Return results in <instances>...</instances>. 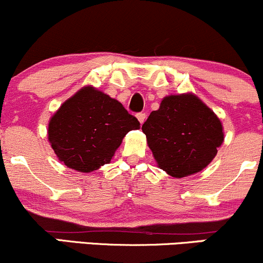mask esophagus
<instances>
[{
    "instance_id": "esophagus-1",
    "label": "esophagus",
    "mask_w": 263,
    "mask_h": 263,
    "mask_svg": "<svg viewBox=\"0 0 263 263\" xmlns=\"http://www.w3.org/2000/svg\"><path fill=\"white\" fill-rule=\"evenodd\" d=\"M136 116H137V119H138V121H140V123H143L144 120H146V114H144V112H138L137 115H136Z\"/></svg>"
}]
</instances>
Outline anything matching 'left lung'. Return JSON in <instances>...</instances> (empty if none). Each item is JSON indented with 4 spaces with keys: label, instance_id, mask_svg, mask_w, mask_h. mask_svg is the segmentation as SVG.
Returning <instances> with one entry per match:
<instances>
[{
    "label": "left lung",
    "instance_id": "left-lung-1",
    "mask_svg": "<svg viewBox=\"0 0 263 263\" xmlns=\"http://www.w3.org/2000/svg\"><path fill=\"white\" fill-rule=\"evenodd\" d=\"M142 131L159 167L176 178L204 170L224 141L220 120L192 93L163 99Z\"/></svg>",
    "mask_w": 263,
    "mask_h": 263
}]
</instances>
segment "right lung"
Instances as JSON below:
<instances>
[{
	"mask_svg": "<svg viewBox=\"0 0 263 263\" xmlns=\"http://www.w3.org/2000/svg\"><path fill=\"white\" fill-rule=\"evenodd\" d=\"M137 128L138 120L121 102L87 86L54 114L48 137L65 165L89 173L107 164L126 134Z\"/></svg>",
	"mask_w": 263,
	"mask_h": 263,
	"instance_id": "add662e5",
	"label": "right lung"
}]
</instances>
